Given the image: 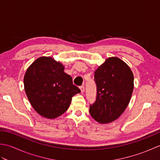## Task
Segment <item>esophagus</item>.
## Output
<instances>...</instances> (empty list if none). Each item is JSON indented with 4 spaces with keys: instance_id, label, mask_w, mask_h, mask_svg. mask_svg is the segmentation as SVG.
I'll return each mask as SVG.
<instances>
[{
    "instance_id": "obj_1",
    "label": "esophagus",
    "mask_w": 160,
    "mask_h": 160,
    "mask_svg": "<svg viewBox=\"0 0 160 160\" xmlns=\"http://www.w3.org/2000/svg\"><path fill=\"white\" fill-rule=\"evenodd\" d=\"M80 91H81V93H84V86H81V87H80Z\"/></svg>"
}]
</instances>
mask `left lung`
I'll return each instance as SVG.
<instances>
[{
  "instance_id": "obj_1",
  "label": "left lung",
  "mask_w": 160,
  "mask_h": 160,
  "mask_svg": "<svg viewBox=\"0 0 160 160\" xmlns=\"http://www.w3.org/2000/svg\"><path fill=\"white\" fill-rule=\"evenodd\" d=\"M96 100L89 113L100 124L116 120L124 113L131 100L134 77L130 67L118 57H110L95 71Z\"/></svg>"
}]
</instances>
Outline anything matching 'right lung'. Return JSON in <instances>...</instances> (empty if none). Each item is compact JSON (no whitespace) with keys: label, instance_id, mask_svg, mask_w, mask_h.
<instances>
[{"label":"right lung","instance_id":"add662e5","mask_svg":"<svg viewBox=\"0 0 160 160\" xmlns=\"http://www.w3.org/2000/svg\"><path fill=\"white\" fill-rule=\"evenodd\" d=\"M64 67L52 57L36 59L24 76V87L30 104L37 113L54 119L65 112L71 98L80 93L72 78L64 73Z\"/></svg>","mask_w":160,"mask_h":160}]
</instances>
